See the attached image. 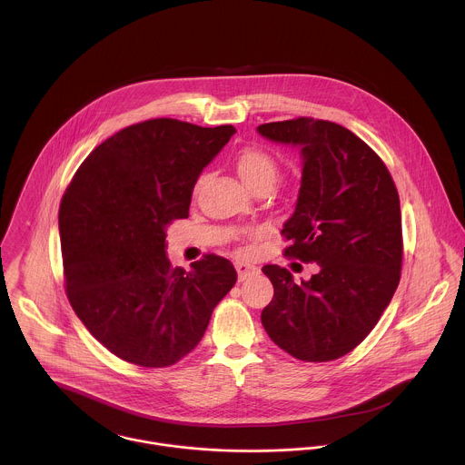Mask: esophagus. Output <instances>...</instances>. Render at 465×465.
I'll return each mask as SVG.
<instances>
[{
	"instance_id": "obj_1",
	"label": "esophagus",
	"mask_w": 465,
	"mask_h": 465,
	"mask_svg": "<svg viewBox=\"0 0 465 465\" xmlns=\"http://www.w3.org/2000/svg\"><path fill=\"white\" fill-rule=\"evenodd\" d=\"M236 270H238V279H240V281H245L247 277L256 275V273L260 272L258 266L251 265V263H243V262H238V263H236Z\"/></svg>"
}]
</instances>
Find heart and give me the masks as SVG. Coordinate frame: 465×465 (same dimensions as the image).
<instances>
[{"label":"heart","instance_id":"obj_1","mask_svg":"<svg viewBox=\"0 0 465 465\" xmlns=\"http://www.w3.org/2000/svg\"><path fill=\"white\" fill-rule=\"evenodd\" d=\"M234 166L240 177L243 179V183L254 192L270 190L279 175V164L275 157L268 150L256 144L243 146L234 155ZM202 183H203V177H199L197 183L193 184V192H192L193 197L199 195Z\"/></svg>","mask_w":465,"mask_h":465}]
</instances>
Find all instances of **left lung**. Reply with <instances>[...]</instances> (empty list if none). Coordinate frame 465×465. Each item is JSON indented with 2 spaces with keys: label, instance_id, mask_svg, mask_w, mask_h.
<instances>
[{
  "label": "left lung",
  "instance_id": "1",
  "mask_svg": "<svg viewBox=\"0 0 465 465\" xmlns=\"http://www.w3.org/2000/svg\"><path fill=\"white\" fill-rule=\"evenodd\" d=\"M258 133L302 148L299 200L281 234L290 242L288 258L319 265L301 284L286 268L263 266L273 299L262 322L293 358L331 361L367 338L398 288V188L381 157L338 124L301 116L263 124Z\"/></svg>",
  "mask_w": 465,
  "mask_h": 465
}]
</instances>
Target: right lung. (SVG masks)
<instances>
[{"instance_id": "right-lung-1", "label": "right lung", "mask_w": 465, "mask_h": 465, "mask_svg": "<svg viewBox=\"0 0 465 465\" xmlns=\"http://www.w3.org/2000/svg\"><path fill=\"white\" fill-rule=\"evenodd\" d=\"M236 133L153 118L111 135L80 164L59 209L64 286L76 317L118 358L170 367L199 345L238 273L216 254L166 258L200 172Z\"/></svg>"}]
</instances>
